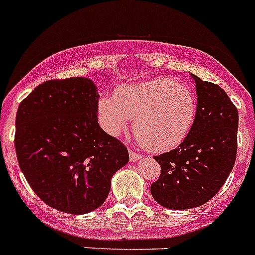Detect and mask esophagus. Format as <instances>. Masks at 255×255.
Instances as JSON below:
<instances>
[{
    "label": "esophagus",
    "mask_w": 255,
    "mask_h": 255,
    "mask_svg": "<svg viewBox=\"0 0 255 255\" xmlns=\"http://www.w3.org/2000/svg\"><path fill=\"white\" fill-rule=\"evenodd\" d=\"M140 157L141 156H140L137 152H134V150L129 149V158H131V161H137Z\"/></svg>",
    "instance_id": "34e87169"
}]
</instances>
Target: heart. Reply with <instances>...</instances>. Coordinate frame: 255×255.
I'll return each instance as SVG.
<instances>
[{"instance_id": "obj_1", "label": "heart", "mask_w": 255, "mask_h": 255, "mask_svg": "<svg viewBox=\"0 0 255 255\" xmlns=\"http://www.w3.org/2000/svg\"><path fill=\"white\" fill-rule=\"evenodd\" d=\"M103 126L119 134L134 119V137L150 152H166L181 144L196 118V99L188 88L169 78H156L118 89L99 102Z\"/></svg>"}]
</instances>
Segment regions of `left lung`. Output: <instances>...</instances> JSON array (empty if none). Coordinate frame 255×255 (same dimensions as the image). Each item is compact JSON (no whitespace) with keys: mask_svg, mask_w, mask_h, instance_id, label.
I'll return each instance as SVG.
<instances>
[{"mask_svg":"<svg viewBox=\"0 0 255 255\" xmlns=\"http://www.w3.org/2000/svg\"><path fill=\"white\" fill-rule=\"evenodd\" d=\"M194 78L198 106L191 131L178 148L154 156L161 174L150 192L170 210H188L212 199L237 156V107L219 85Z\"/></svg>","mask_w":255,"mask_h":255,"instance_id":"1","label":"left lung"}]
</instances>
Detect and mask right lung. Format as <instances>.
Returning a JSON list of instances; mask_svg holds the SVG:
<instances>
[{
    "mask_svg": "<svg viewBox=\"0 0 255 255\" xmlns=\"http://www.w3.org/2000/svg\"><path fill=\"white\" fill-rule=\"evenodd\" d=\"M99 95L92 80L45 81L19 103L16 158L45 204L82 215L103 204L111 177L129 160L127 146L98 124Z\"/></svg>",
    "mask_w": 255,
    "mask_h": 255,
    "instance_id": "add662e5",
    "label": "right lung"
}]
</instances>
